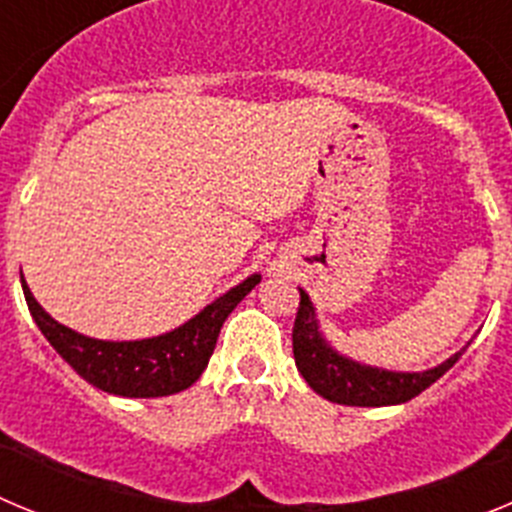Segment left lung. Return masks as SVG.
Listing matches in <instances>:
<instances>
[{"mask_svg": "<svg viewBox=\"0 0 512 512\" xmlns=\"http://www.w3.org/2000/svg\"><path fill=\"white\" fill-rule=\"evenodd\" d=\"M292 351L295 364L305 382L325 400L338 405H356V408H382V405H400L420 392L428 390L438 377L449 372L459 361V354L438 364L428 372H384L374 366H361L356 361L338 356L323 341L315 320V307L305 289H300V307H297L295 328H292Z\"/></svg>", "mask_w": 512, "mask_h": 512, "instance_id": "8db88e82", "label": "left lung"}]
</instances>
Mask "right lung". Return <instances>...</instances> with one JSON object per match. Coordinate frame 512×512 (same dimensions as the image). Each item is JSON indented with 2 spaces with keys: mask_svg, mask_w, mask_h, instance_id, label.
Segmentation results:
<instances>
[{
  "mask_svg": "<svg viewBox=\"0 0 512 512\" xmlns=\"http://www.w3.org/2000/svg\"><path fill=\"white\" fill-rule=\"evenodd\" d=\"M30 315L40 333L48 338L63 361L74 366L79 377L94 384L97 390L120 397H166L192 387L205 372L207 361L215 351L217 336L233 307L261 282L259 274L248 277L238 287L217 297L200 315H194L182 328L146 341H97L56 323L38 305L20 271Z\"/></svg>",
  "mask_w": 512,
  "mask_h": 512,
  "instance_id": "obj_1",
  "label": "right lung"
}]
</instances>
